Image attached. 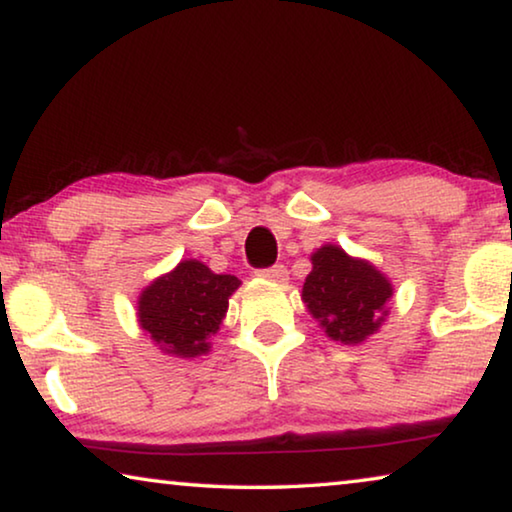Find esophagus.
<instances>
[{
    "mask_svg": "<svg viewBox=\"0 0 512 512\" xmlns=\"http://www.w3.org/2000/svg\"><path fill=\"white\" fill-rule=\"evenodd\" d=\"M256 274H258V277H263V279L284 281V279H286V274H288V270H286V265L277 263V265H272V268H261V270H258Z\"/></svg>",
    "mask_w": 512,
    "mask_h": 512,
    "instance_id": "1",
    "label": "esophagus"
}]
</instances>
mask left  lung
<instances>
[{
    "mask_svg": "<svg viewBox=\"0 0 512 512\" xmlns=\"http://www.w3.org/2000/svg\"><path fill=\"white\" fill-rule=\"evenodd\" d=\"M311 272L302 288L311 316L318 318L328 337L358 344L379 330L392 286L365 261H355L339 247H321L311 256Z\"/></svg>",
    "mask_w": 512,
    "mask_h": 512,
    "instance_id": "1",
    "label": "left lung"
}]
</instances>
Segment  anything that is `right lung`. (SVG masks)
Segmentation results:
<instances>
[{"mask_svg": "<svg viewBox=\"0 0 512 512\" xmlns=\"http://www.w3.org/2000/svg\"><path fill=\"white\" fill-rule=\"evenodd\" d=\"M238 286L240 279L233 274H214L201 261H182L140 295V325L161 351L196 358L210 351V337L219 330Z\"/></svg>", "mask_w": 512, "mask_h": 512, "instance_id": "add662e5", "label": "right lung"}]
</instances>
